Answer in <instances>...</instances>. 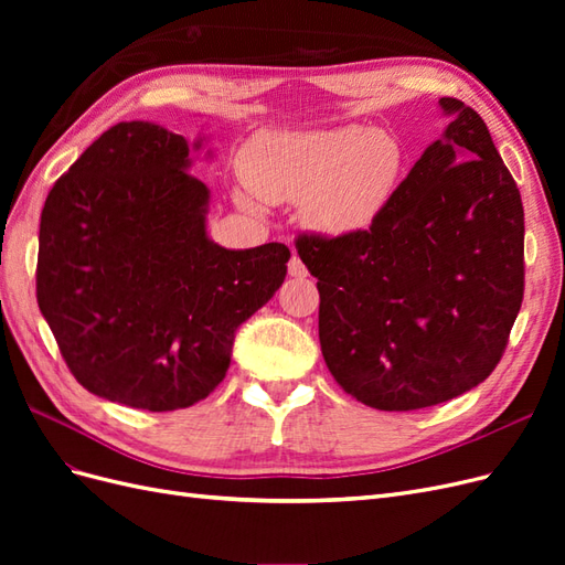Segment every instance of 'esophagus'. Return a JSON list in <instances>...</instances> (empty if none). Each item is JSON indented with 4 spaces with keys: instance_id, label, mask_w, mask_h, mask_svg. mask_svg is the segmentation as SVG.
Here are the masks:
<instances>
[{
    "instance_id": "1",
    "label": "esophagus",
    "mask_w": 565,
    "mask_h": 565,
    "mask_svg": "<svg viewBox=\"0 0 565 565\" xmlns=\"http://www.w3.org/2000/svg\"><path fill=\"white\" fill-rule=\"evenodd\" d=\"M287 270H289V276H292V278H306V276H309V270H306L303 262L299 259L297 254H292V259H289V264H287Z\"/></svg>"
}]
</instances>
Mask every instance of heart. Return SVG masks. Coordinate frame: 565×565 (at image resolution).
<instances>
[{"mask_svg": "<svg viewBox=\"0 0 565 565\" xmlns=\"http://www.w3.org/2000/svg\"><path fill=\"white\" fill-rule=\"evenodd\" d=\"M403 174V148L391 134L365 127L270 131L249 146L245 179L270 202L303 200V216L328 235L367 228ZM252 207L254 198L241 195Z\"/></svg>", "mask_w": 565, "mask_h": 565, "instance_id": "1", "label": "heart"}]
</instances>
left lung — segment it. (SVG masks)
I'll return each instance as SVG.
<instances>
[{
    "mask_svg": "<svg viewBox=\"0 0 565 565\" xmlns=\"http://www.w3.org/2000/svg\"><path fill=\"white\" fill-rule=\"evenodd\" d=\"M452 115L370 228L299 233L318 278V334L334 382L405 413L478 386L502 361L521 311L523 202L483 117Z\"/></svg>",
    "mask_w": 565,
    "mask_h": 565,
    "instance_id": "left-lung-1",
    "label": "left lung"
}]
</instances>
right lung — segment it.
<instances>
[{
	"instance_id": "1",
	"label": "right lung",
	"mask_w": 565,
	"mask_h": 565,
	"mask_svg": "<svg viewBox=\"0 0 565 565\" xmlns=\"http://www.w3.org/2000/svg\"><path fill=\"white\" fill-rule=\"evenodd\" d=\"M200 148V143H195ZM188 141L150 122L104 131L51 188L38 303L73 377L96 396L169 413L224 382L235 330L278 292L289 249H224Z\"/></svg>"
}]
</instances>
